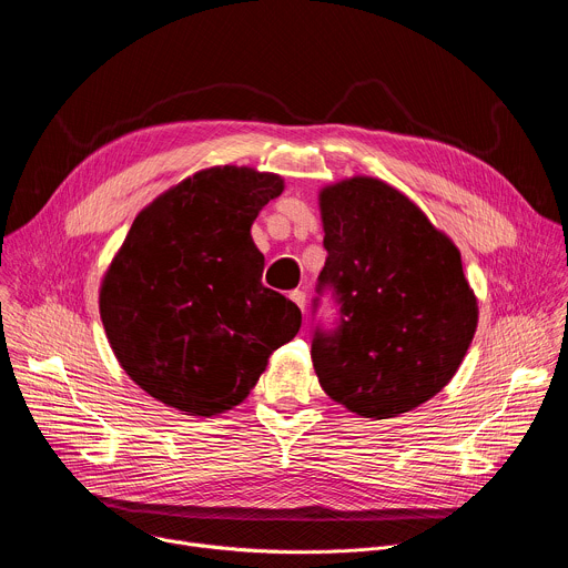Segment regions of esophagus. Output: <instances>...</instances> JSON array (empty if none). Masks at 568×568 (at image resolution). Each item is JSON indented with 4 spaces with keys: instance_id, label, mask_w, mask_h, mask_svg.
<instances>
[{
    "instance_id": "esophagus-1",
    "label": "esophagus",
    "mask_w": 568,
    "mask_h": 568,
    "mask_svg": "<svg viewBox=\"0 0 568 568\" xmlns=\"http://www.w3.org/2000/svg\"><path fill=\"white\" fill-rule=\"evenodd\" d=\"M290 298L301 307V312H305V292L294 290V292H290Z\"/></svg>"
}]
</instances>
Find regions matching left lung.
<instances>
[{"mask_svg":"<svg viewBox=\"0 0 568 568\" xmlns=\"http://www.w3.org/2000/svg\"><path fill=\"white\" fill-rule=\"evenodd\" d=\"M339 326L314 333L321 388L357 416L386 420L440 393L478 323L460 252L390 184L355 175L318 191Z\"/></svg>","mask_w":568,"mask_h":568,"instance_id":"8db88e82","label":"left lung"}]
</instances>
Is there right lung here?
I'll use <instances>...</instances> for the list:
<instances>
[{
    "label": "right lung",
    "instance_id": "add662e5",
    "mask_svg": "<svg viewBox=\"0 0 568 568\" xmlns=\"http://www.w3.org/2000/svg\"><path fill=\"white\" fill-rule=\"evenodd\" d=\"M281 175L204 169L132 222L99 292L108 342L134 384L186 416L224 414L250 395L301 310L261 283L252 240Z\"/></svg>",
    "mask_w": 568,
    "mask_h": 568
}]
</instances>
